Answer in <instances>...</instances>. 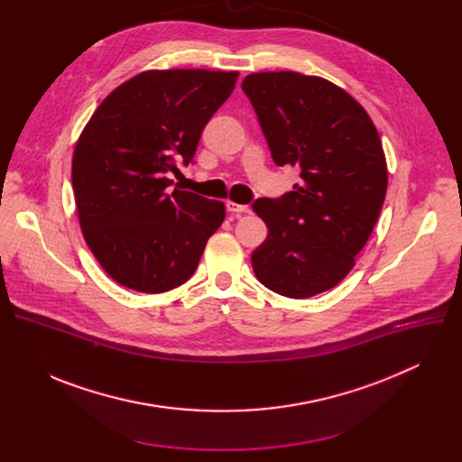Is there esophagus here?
I'll use <instances>...</instances> for the list:
<instances>
[{
    "label": "esophagus",
    "instance_id": "1",
    "mask_svg": "<svg viewBox=\"0 0 462 462\" xmlns=\"http://www.w3.org/2000/svg\"><path fill=\"white\" fill-rule=\"evenodd\" d=\"M226 210H228L230 214H236V216L250 214V212H252L250 207H246V205H237V203H234V201H228V203H226Z\"/></svg>",
    "mask_w": 462,
    "mask_h": 462
}]
</instances>
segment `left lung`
<instances>
[{
  "label": "left lung",
  "mask_w": 462,
  "mask_h": 462,
  "mask_svg": "<svg viewBox=\"0 0 462 462\" xmlns=\"http://www.w3.org/2000/svg\"><path fill=\"white\" fill-rule=\"evenodd\" d=\"M273 159L300 168V184L252 208L269 228L252 254L255 278L287 298L337 287L355 267L380 216L387 166L378 131L344 89L294 71L241 84Z\"/></svg>",
  "instance_id": "left-lung-1"
}]
</instances>
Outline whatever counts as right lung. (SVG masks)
Returning <instances> with one entry per match:
<instances>
[{
	"instance_id": "1",
	"label": "right lung",
	"mask_w": 462,
	"mask_h": 462,
	"mask_svg": "<svg viewBox=\"0 0 462 462\" xmlns=\"http://www.w3.org/2000/svg\"><path fill=\"white\" fill-rule=\"evenodd\" d=\"M237 71H146L118 86L93 113L73 155L82 234L120 285L159 294L186 283L225 205L171 189L188 166Z\"/></svg>"
}]
</instances>
